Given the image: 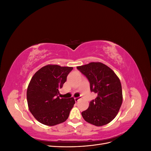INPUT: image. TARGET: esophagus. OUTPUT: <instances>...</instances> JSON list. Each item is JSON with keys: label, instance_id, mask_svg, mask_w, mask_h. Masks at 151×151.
<instances>
[{"label": "esophagus", "instance_id": "34e87169", "mask_svg": "<svg viewBox=\"0 0 151 151\" xmlns=\"http://www.w3.org/2000/svg\"><path fill=\"white\" fill-rule=\"evenodd\" d=\"M74 99H75V101H76V102H77V101H78L79 100V98H75Z\"/></svg>", "mask_w": 151, "mask_h": 151}]
</instances>
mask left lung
<instances>
[{"label": "left lung", "instance_id": "left-lung-1", "mask_svg": "<svg viewBox=\"0 0 151 151\" xmlns=\"http://www.w3.org/2000/svg\"><path fill=\"white\" fill-rule=\"evenodd\" d=\"M89 81L91 92L98 94L81 113L91 124L103 126L111 122L120 110L123 101L120 81L115 72L101 62H91L77 67Z\"/></svg>", "mask_w": 151, "mask_h": 151}]
</instances>
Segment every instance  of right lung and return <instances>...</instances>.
Masks as SVG:
<instances>
[{
  "label": "right lung",
  "mask_w": 151,
  "mask_h": 151,
  "mask_svg": "<svg viewBox=\"0 0 151 151\" xmlns=\"http://www.w3.org/2000/svg\"><path fill=\"white\" fill-rule=\"evenodd\" d=\"M73 69L71 67L47 65L32 77L27 89L30 112L39 122L53 126L66 121L75 104L74 98H60L59 89Z\"/></svg>",
  "instance_id": "1"
}]
</instances>
